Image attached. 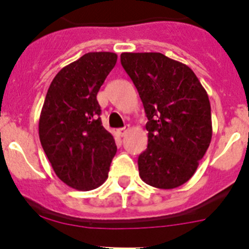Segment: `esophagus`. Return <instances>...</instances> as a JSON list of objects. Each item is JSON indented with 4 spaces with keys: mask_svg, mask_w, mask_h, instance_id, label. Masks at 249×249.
I'll use <instances>...</instances> for the list:
<instances>
[{
    "mask_svg": "<svg viewBox=\"0 0 249 249\" xmlns=\"http://www.w3.org/2000/svg\"><path fill=\"white\" fill-rule=\"evenodd\" d=\"M129 129H130L129 125H125L124 127H120V129H118V130H117V132H118V135H119V136H122V137H123V136H124L125 134H126L127 131H129Z\"/></svg>",
    "mask_w": 249,
    "mask_h": 249,
    "instance_id": "obj_1",
    "label": "esophagus"
}]
</instances>
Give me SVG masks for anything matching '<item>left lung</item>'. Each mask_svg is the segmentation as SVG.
Listing matches in <instances>:
<instances>
[{
	"instance_id": "obj_1",
	"label": "left lung",
	"mask_w": 249,
	"mask_h": 249,
	"mask_svg": "<svg viewBox=\"0 0 249 249\" xmlns=\"http://www.w3.org/2000/svg\"><path fill=\"white\" fill-rule=\"evenodd\" d=\"M120 61L148 118L140 177L159 189L179 187L193 177L212 139L207 92L190 67L161 53H123Z\"/></svg>"
}]
</instances>
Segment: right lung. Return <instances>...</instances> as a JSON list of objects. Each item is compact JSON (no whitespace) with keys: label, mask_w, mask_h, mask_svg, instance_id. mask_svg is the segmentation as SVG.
<instances>
[{"label":"right lung","mask_w":249,"mask_h":249,"mask_svg":"<svg viewBox=\"0 0 249 249\" xmlns=\"http://www.w3.org/2000/svg\"><path fill=\"white\" fill-rule=\"evenodd\" d=\"M117 59L109 52L84 54L60 70L48 89L39 140L54 172L73 189L100 187L117 153L114 139L102 126L96 100Z\"/></svg>","instance_id":"obj_1"}]
</instances>
